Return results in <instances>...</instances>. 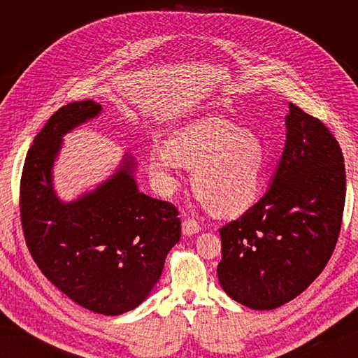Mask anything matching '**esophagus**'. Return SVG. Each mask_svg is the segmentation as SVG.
Listing matches in <instances>:
<instances>
[{"label":"esophagus","mask_w":358,"mask_h":358,"mask_svg":"<svg viewBox=\"0 0 358 358\" xmlns=\"http://www.w3.org/2000/svg\"><path fill=\"white\" fill-rule=\"evenodd\" d=\"M200 231V225H199V222L196 221V220H192V218H185L182 221V233H183V236H194V234H197Z\"/></svg>","instance_id":"esophagus-1"}]
</instances>
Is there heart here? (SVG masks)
I'll use <instances>...</instances> for the list:
<instances>
[{
	"label": "heart",
	"instance_id": "obj_1",
	"mask_svg": "<svg viewBox=\"0 0 358 358\" xmlns=\"http://www.w3.org/2000/svg\"><path fill=\"white\" fill-rule=\"evenodd\" d=\"M192 167L191 183L199 200L216 216H234L257 201L266 170L259 137L221 116H203L178 128L167 148L155 149L149 170L158 188L178 185L179 167Z\"/></svg>",
	"mask_w": 358,
	"mask_h": 358
}]
</instances>
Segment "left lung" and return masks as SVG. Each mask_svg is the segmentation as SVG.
I'll list each match as a JSON object with an SVG mask.
<instances>
[{
  "label": "left lung",
  "instance_id": "8db88e82",
  "mask_svg": "<svg viewBox=\"0 0 358 358\" xmlns=\"http://www.w3.org/2000/svg\"><path fill=\"white\" fill-rule=\"evenodd\" d=\"M282 157L264 196L224 225L222 289L270 310L305 291L326 267L341 231L346 176L339 143L320 119L289 103Z\"/></svg>",
  "mask_w": 358,
  "mask_h": 358
}]
</instances>
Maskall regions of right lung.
I'll return each mask as SVG.
<instances>
[{
  "mask_svg": "<svg viewBox=\"0 0 358 358\" xmlns=\"http://www.w3.org/2000/svg\"><path fill=\"white\" fill-rule=\"evenodd\" d=\"M103 112L94 100L53 113L29 148L20 180V220L29 252L50 282L78 305L121 315L149 297L180 239L175 206L138 191L136 158L66 201L53 183L64 136Z\"/></svg>",
  "mask_w": 358,
  "mask_h": 358,
  "instance_id": "obj_1",
  "label": "right lung"
}]
</instances>
